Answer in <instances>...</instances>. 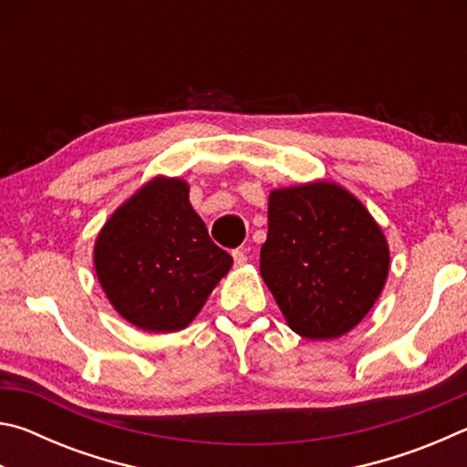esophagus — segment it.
I'll list each match as a JSON object with an SVG mask.
<instances>
[{
    "instance_id": "1",
    "label": "esophagus",
    "mask_w": 467,
    "mask_h": 467,
    "mask_svg": "<svg viewBox=\"0 0 467 467\" xmlns=\"http://www.w3.org/2000/svg\"><path fill=\"white\" fill-rule=\"evenodd\" d=\"M233 259H234L236 265H244V264H247V253H244L243 249H234Z\"/></svg>"
}]
</instances>
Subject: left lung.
I'll return each mask as SVG.
<instances>
[{
	"label": "left lung",
	"instance_id": "8db88e82",
	"mask_svg": "<svg viewBox=\"0 0 467 467\" xmlns=\"http://www.w3.org/2000/svg\"><path fill=\"white\" fill-rule=\"evenodd\" d=\"M259 272L292 331L336 339L357 327L383 292L389 244L342 185L272 189Z\"/></svg>",
	"mask_w": 467,
	"mask_h": 467
}]
</instances>
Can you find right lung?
Masks as SVG:
<instances>
[{
  "label": "right lung",
  "instance_id": "add662e5",
  "mask_svg": "<svg viewBox=\"0 0 467 467\" xmlns=\"http://www.w3.org/2000/svg\"><path fill=\"white\" fill-rule=\"evenodd\" d=\"M231 265L179 177L150 179L110 214L94 243V270L109 303L154 334L185 329Z\"/></svg>",
  "mask_w": 467,
  "mask_h": 467
}]
</instances>
